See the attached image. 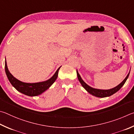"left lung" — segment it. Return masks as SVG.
Here are the masks:
<instances>
[{
  "label": "left lung",
  "mask_w": 134,
  "mask_h": 134,
  "mask_svg": "<svg viewBox=\"0 0 134 134\" xmlns=\"http://www.w3.org/2000/svg\"><path fill=\"white\" fill-rule=\"evenodd\" d=\"M76 73H77V75H78V80L79 82H80L82 86L83 87L90 93V94L95 96V97H99V98H104V97H109V96H111L112 95L114 94L115 93L118 92V91L122 88V86L124 85V83H125L126 81L127 80V79L128 78L129 75H130V72H129L128 75L126 76V77L125 79H124V80L120 84H119L118 86H116V87L111 89V90H98V89L93 88L89 85H88L87 84H86L85 82L82 80V79L81 78L80 75L79 74L78 72L77 71H76Z\"/></svg>",
  "instance_id": "8db88e82"
}]
</instances>
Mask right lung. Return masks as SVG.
Instances as JSON below:
<instances>
[{
	"instance_id": "add662e5",
	"label": "right lung",
	"mask_w": 134,
	"mask_h": 134,
	"mask_svg": "<svg viewBox=\"0 0 134 134\" xmlns=\"http://www.w3.org/2000/svg\"><path fill=\"white\" fill-rule=\"evenodd\" d=\"M4 68H5V72L7 77H8L9 82L16 90L26 95L30 96V97H35V96L41 95V93L48 90L55 82L56 78H58V71L60 67L59 68L53 76L48 80L41 82L32 83L23 82L19 81L18 79L15 78L9 71L6 60Z\"/></svg>"
}]
</instances>
